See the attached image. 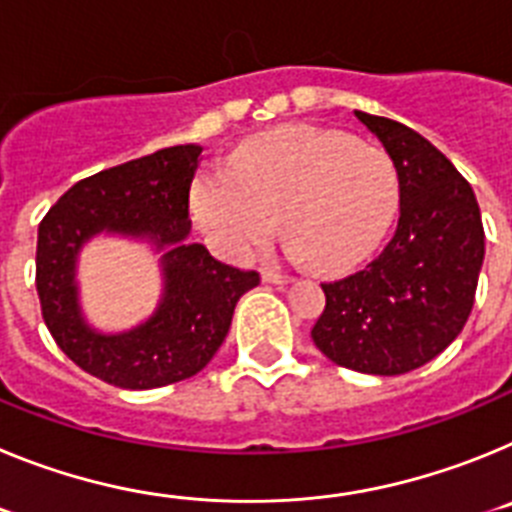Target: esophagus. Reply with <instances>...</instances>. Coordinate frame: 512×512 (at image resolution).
<instances>
[{"label": "esophagus", "instance_id": "obj_1", "mask_svg": "<svg viewBox=\"0 0 512 512\" xmlns=\"http://www.w3.org/2000/svg\"><path fill=\"white\" fill-rule=\"evenodd\" d=\"M261 279H264L266 284H289L292 282V277H289V274H284V271H279V269H269V266H264V269H261Z\"/></svg>", "mask_w": 512, "mask_h": 512}]
</instances>
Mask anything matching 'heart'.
Returning <instances> with one entry per match:
<instances>
[{"label":"heart","mask_w":512,"mask_h":512,"mask_svg":"<svg viewBox=\"0 0 512 512\" xmlns=\"http://www.w3.org/2000/svg\"><path fill=\"white\" fill-rule=\"evenodd\" d=\"M400 179L382 148L295 125L235 148L192 189L194 220L228 259H251L282 215L292 248L320 271L364 261L395 215Z\"/></svg>","instance_id":"1"}]
</instances>
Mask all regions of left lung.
<instances>
[{
  "label": "left lung",
  "mask_w": 512,
  "mask_h": 512,
  "mask_svg": "<svg viewBox=\"0 0 512 512\" xmlns=\"http://www.w3.org/2000/svg\"><path fill=\"white\" fill-rule=\"evenodd\" d=\"M400 179V220L361 271L325 282L315 346L333 364L379 377L413 372L461 333L485 261L477 197L449 158L390 117L354 112Z\"/></svg>",
  "instance_id": "8db88e82"
}]
</instances>
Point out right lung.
Returning a JSON list of instances; mask_svg holds the SVG:
<instances>
[{
    "label": "right lung",
    "instance_id": "obj_1",
    "mask_svg": "<svg viewBox=\"0 0 512 512\" xmlns=\"http://www.w3.org/2000/svg\"><path fill=\"white\" fill-rule=\"evenodd\" d=\"M202 148L171 146L76 182L38 228L35 287L53 341L76 366L122 390H153L194 377L228 336L233 310L259 271L217 261L189 243V189ZM97 232L148 237L167 248L165 295L146 324L94 331L78 307L75 256Z\"/></svg>",
    "mask_w": 512,
    "mask_h": 512
}]
</instances>
